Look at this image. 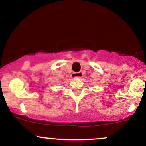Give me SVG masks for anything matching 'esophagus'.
<instances>
[{
    "mask_svg": "<svg viewBox=\"0 0 146 146\" xmlns=\"http://www.w3.org/2000/svg\"><path fill=\"white\" fill-rule=\"evenodd\" d=\"M82 72H78V73H73L71 75V77L73 78H80L82 76Z\"/></svg>",
    "mask_w": 146,
    "mask_h": 146,
    "instance_id": "34e87169",
    "label": "esophagus"
}]
</instances>
